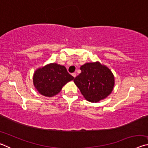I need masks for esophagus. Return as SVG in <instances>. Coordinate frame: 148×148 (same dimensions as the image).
<instances>
[{
  "label": "esophagus",
  "instance_id": "obj_1",
  "mask_svg": "<svg viewBox=\"0 0 148 148\" xmlns=\"http://www.w3.org/2000/svg\"><path fill=\"white\" fill-rule=\"evenodd\" d=\"M72 76H73L74 77H76V73H74H74L72 74Z\"/></svg>",
  "mask_w": 148,
  "mask_h": 148
}]
</instances>
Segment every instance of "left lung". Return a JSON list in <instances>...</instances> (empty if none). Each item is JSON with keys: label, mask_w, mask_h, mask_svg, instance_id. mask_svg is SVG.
Wrapping results in <instances>:
<instances>
[{"label": "left lung", "mask_w": 148, "mask_h": 148, "mask_svg": "<svg viewBox=\"0 0 148 148\" xmlns=\"http://www.w3.org/2000/svg\"><path fill=\"white\" fill-rule=\"evenodd\" d=\"M82 72L74 82L85 99L97 102L111 93L114 86V77L106 66L100 62H88L80 67Z\"/></svg>", "instance_id": "obj_1"}]
</instances>
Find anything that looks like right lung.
I'll return each instance as SVG.
<instances>
[{
  "label": "right lung",
  "instance_id": "1",
  "mask_svg": "<svg viewBox=\"0 0 148 148\" xmlns=\"http://www.w3.org/2000/svg\"><path fill=\"white\" fill-rule=\"evenodd\" d=\"M74 78L65 66L51 63L35 71L33 83L41 95L53 97L61 91L62 86Z\"/></svg>",
  "mask_w": 148,
  "mask_h": 148
}]
</instances>
